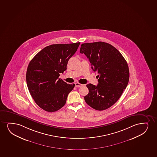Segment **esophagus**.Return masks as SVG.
Listing matches in <instances>:
<instances>
[{"mask_svg":"<svg viewBox=\"0 0 157 157\" xmlns=\"http://www.w3.org/2000/svg\"><path fill=\"white\" fill-rule=\"evenodd\" d=\"M75 85V87H81V86H83V84L79 83H76Z\"/></svg>","mask_w":157,"mask_h":157,"instance_id":"obj_1","label":"esophagus"}]
</instances>
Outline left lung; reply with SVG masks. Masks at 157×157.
I'll return each mask as SVG.
<instances>
[{
    "label": "left lung",
    "mask_w": 157,
    "mask_h": 157,
    "mask_svg": "<svg viewBox=\"0 0 157 157\" xmlns=\"http://www.w3.org/2000/svg\"><path fill=\"white\" fill-rule=\"evenodd\" d=\"M79 52L85 54L92 70L99 74L97 86L86 85V103L97 110L109 108L119 99L129 81L127 62L116 48L104 42L82 44Z\"/></svg>",
    "instance_id": "obj_1"
}]
</instances>
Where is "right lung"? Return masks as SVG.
<instances>
[{"label": "right lung", "instance_id": "1", "mask_svg": "<svg viewBox=\"0 0 157 157\" xmlns=\"http://www.w3.org/2000/svg\"><path fill=\"white\" fill-rule=\"evenodd\" d=\"M80 42L55 44L39 52L30 61L26 71V83L34 100L39 107L54 112L65 105L74 84L58 78L67 69L70 58L77 51Z\"/></svg>", "mask_w": 157, "mask_h": 157}]
</instances>
